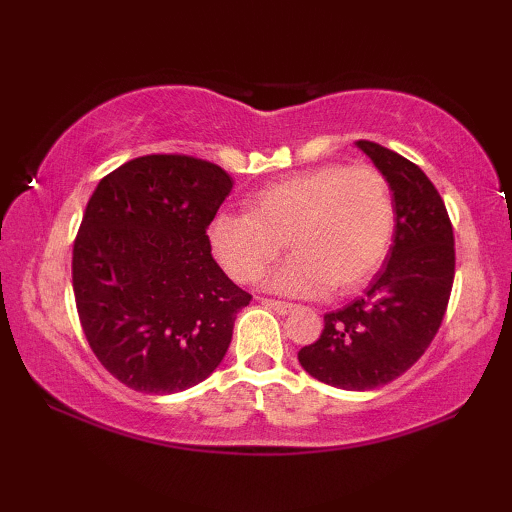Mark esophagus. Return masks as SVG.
<instances>
[{
	"label": "esophagus",
	"mask_w": 512,
	"mask_h": 512,
	"mask_svg": "<svg viewBox=\"0 0 512 512\" xmlns=\"http://www.w3.org/2000/svg\"><path fill=\"white\" fill-rule=\"evenodd\" d=\"M262 302L266 307H271V309H275L277 314H289V311H293L296 309V305H291V302H284V300H273V298H262Z\"/></svg>",
	"instance_id": "obj_1"
}]
</instances>
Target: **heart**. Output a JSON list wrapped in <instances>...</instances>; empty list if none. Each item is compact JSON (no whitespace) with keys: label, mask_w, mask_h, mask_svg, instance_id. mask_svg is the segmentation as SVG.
Masks as SVG:
<instances>
[{"label":"heart","mask_w":512,"mask_h":512,"mask_svg":"<svg viewBox=\"0 0 512 512\" xmlns=\"http://www.w3.org/2000/svg\"><path fill=\"white\" fill-rule=\"evenodd\" d=\"M248 214L221 212L207 225L212 253L225 273L253 284L284 246L293 253L268 277L291 296L352 293L379 271L395 230L386 178L370 164H323L259 189Z\"/></svg>","instance_id":"heart-1"}]
</instances>
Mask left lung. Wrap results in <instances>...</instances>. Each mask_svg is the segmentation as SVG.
Wrapping results in <instances>:
<instances>
[{"label":"left lung","mask_w":512,"mask_h":512,"mask_svg":"<svg viewBox=\"0 0 512 512\" xmlns=\"http://www.w3.org/2000/svg\"><path fill=\"white\" fill-rule=\"evenodd\" d=\"M357 146L391 185L393 246L363 296L325 314L323 334L298 361L323 384L372 391L404 375L438 334L456 253L447 207L418 164L377 142Z\"/></svg>","instance_id":"left-lung-1"}]
</instances>
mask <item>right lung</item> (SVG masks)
<instances>
[{"instance_id":"obj_1","label":"right lung","mask_w":512,"mask_h":512,"mask_svg":"<svg viewBox=\"0 0 512 512\" xmlns=\"http://www.w3.org/2000/svg\"><path fill=\"white\" fill-rule=\"evenodd\" d=\"M230 189L219 164L153 153L110 171L90 196L72 255L76 311L101 366L133 391L201 384L253 300L207 239Z\"/></svg>"}]
</instances>
